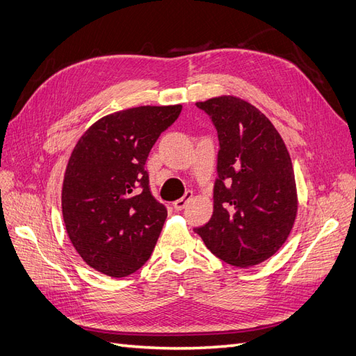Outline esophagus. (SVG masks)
Instances as JSON below:
<instances>
[{"label": "esophagus", "mask_w": 356, "mask_h": 356, "mask_svg": "<svg viewBox=\"0 0 356 356\" xmlns=\"http://www.w3.org/2000/svg\"><path fill=\"white\" fill-rule=\"evenodd\" d=\"M191 197H193V193H191V191H186L184 196H182L181 199H178V200L174 202V208H175L177 211H182V209H184V208L187 207V203L191 200Z\"/></svg>", "instance_id": "esophagus-1"}]
</instances>
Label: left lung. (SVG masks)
Listing matches in <instances>:
<instances>
[{"instance_id":"8db88e82","label":"left lung","mask_w":356,"mask_h":356,"mask_svg":"<svg viewBox=\"0 0 356 356\" xmlns=\"http://www.w3.org/2000/svg\"><path fill=\"white\" fill-rule=\"evenodd\" d=\"M218 134L213 213L195 229L208 250L236 267L260 264L293 229L297 188L291 157L272 122L236 96L197 102Z\"/></svg>"}]
</instances>
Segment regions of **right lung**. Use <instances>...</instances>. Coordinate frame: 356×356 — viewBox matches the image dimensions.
I'll use <instances>...</instances> for the list:
<instances>
[{"instance_id":"obj_1","label":"right lung","mask_w":356,"mask_h":356,"mask_svg":"<svg viewBox=\"0 0 356 356\" xmlns=\"http://www.w3.org/2000/svg\"><path fill=\"white\" fill-rule=\"evenodd\" d=\"M181 110L147 105L113 113L74 147L62 187L63 222L95 270L124 277L152 255L168 211L152 195L145 161Z\"/></svg>"}]
</instances>
